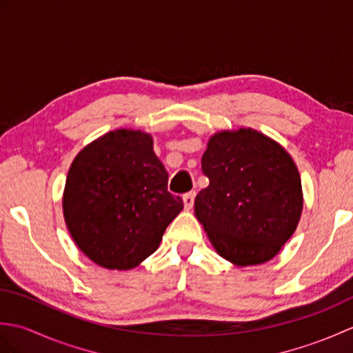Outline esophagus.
I'll use <instances>...</instances> for the list:
<instances>
[{
  "label": "esophagus",
  "mask_w": 353,
  "mask_h": 353,
  "mask_svg": "<svg viewBox=\"0 0 353 353\" xmlns=\"http://www.w3.org/2000/svg\"><path fill=\"white\" fill-rule=\"evenodd\" d=\"M194 199H196V192H194V191L185 194V196H183L185 209H191L194 206Z\"/></svg>",
  "instance_id": "1"
}]
</instances>
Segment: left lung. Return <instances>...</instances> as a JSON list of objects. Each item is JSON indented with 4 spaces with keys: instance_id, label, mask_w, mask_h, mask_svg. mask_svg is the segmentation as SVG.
<instances>
[{
    "instance_id": "left-lung-1",
    "label": "left lung",
    "mask_w": 353,
    "mask_h": 353,
    "mask_svg": "<svg viewBox=\"0 0 353 353\" xmlns=\"http://www.w3.org/2000/svg\"><path fill=\"white\" fill-rule=\"evenodd\" d=\"M201 171L209 185L197 194L194 211L219 254L241 267L274 258L303 208L290 154L256 130L221 132L209 139Z\"/></svg>"
}]
</instances>
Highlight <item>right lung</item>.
Returning a JSON list of instances; mask_svg holds the SVG:
<instances>
[{"instance_id": "add662e5", "label": "right lung", "mask_w": 353, "mask_h": 353, "mask_svg": "<svg viewBox=\"0 0 353 353\" xmlns=\"http://www.w3.org/2000/svg\"><path fill=\"white\" fill-rule=\"evenodd\" d=\"M183 209L168 192V172L139 130H115L74 159L63 194L70 234L89 259L130 270L148 258Z\"/></svg>"}]
</instances>
